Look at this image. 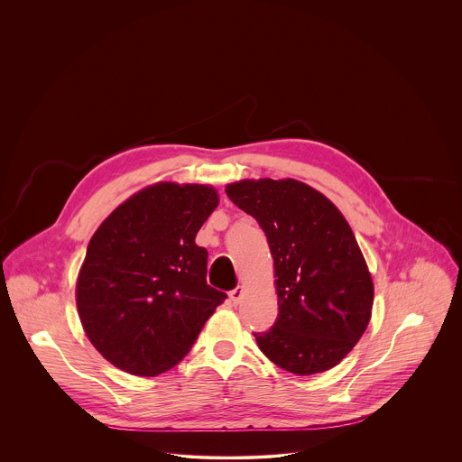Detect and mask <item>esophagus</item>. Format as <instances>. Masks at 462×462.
Returning a JSON list of instances; mask_svg holds the SVG:
<instances>
[{
	"mask_svg": "<svg viewBox=\"0 0 462 462\" xmlns=\"http://www.w3.org/2000/svg\"><path fill=\"white\" fill-rule=\"evenodd\" d=\"M243 296H245V289H243L241 285L236 287L234 291H230V301H232L234 305H239L241 300H243Z\"/></svg>",
	"mask_w": 462,
	"mask_h": 462,
	"instance_id": "obj_1",
	"label": "esophagus"
}]
</instances>
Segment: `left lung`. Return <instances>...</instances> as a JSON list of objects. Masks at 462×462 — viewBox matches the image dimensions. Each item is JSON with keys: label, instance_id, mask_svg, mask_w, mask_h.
Listing matches in <instances>:
<instances>
[{"label": "left lung", "instance_id": "8db88e82", "mask_svg": "<svg viewBox=\"0 0 462 462\" xmlns=\"http://www.w3.org/2000/svg\"><path fill=\"white\" fill-rule=\"evenodd\" d=\"M225 191L258 221L274 260L278 319L254 333L260 351L296 375L333 368L365 333L374 303L349 223L322 193L294 179L239 180Z\"/></svg>", "mask_w": 462, "mask_h": 462}]
</instances>
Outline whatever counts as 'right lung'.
Returning a JSON list of instances; mask_svg holds the SVG:
<instances>
[{
  "label": "right lung",
  "mask_w": 462,
  "mask_h": 462,
  "mask_svg": "<svg viewBox=\"0 0 462 462\" xmlns=\"http://www.w3.org/2000/svg\"><path fill=\"white\" fill-rule=\"evenodd\" d=\"M216 207L210 186L159 182L116 207L90 239L76 305L115 366L143 377L170 370L226 300L207 285V250L195 243Z\"/></svg>",
  "instance_id": "right-lung-1"
}]
</instances>
